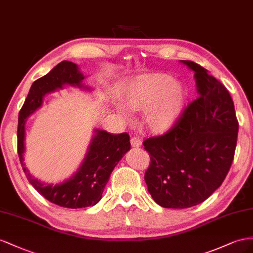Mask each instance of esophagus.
Returning a JSON list of instances; mask_svg holds the SVG:
<instances>
[{
    "label": "esophagus",
    "instance_id": "1",
    "mask_svg": "<svg viewBox=\"0 0 253 253\" xmlns=\"http://www.w3.org/2000/svg\"><path fill=\"white\" fill-rule=\"evenodd\" d=\"M131 146L132 147H140L142 145V142L141 140L138 138V136H133V138H131Z\"/></svg>",
    "mask_w": 253,
    "mask_h": 253
}]
</instances>
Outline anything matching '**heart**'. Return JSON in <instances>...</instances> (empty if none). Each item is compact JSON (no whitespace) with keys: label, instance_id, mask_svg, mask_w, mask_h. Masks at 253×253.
<instances>
[{"label":"heart","instance_id":"heart-1","mask_svg":"<svg viewBox=\"0 0 253 253\" xmlns=\"http://www.w3.org/2000/svg\"><path fill=\"white\" fill-rule=\"evenodd\" d=\"M189 95L182 83L168 74L153 73L132 79L121 100L129 110H143V122L150 131L165 133L181 118Z\"/></svg>","mask_w":253,"mask_h":253}]
</instances>
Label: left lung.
<instances>
[{"label":"left lung","mask_w":253,"mask_h":253,"mask_svg":"<svg viewBox=\"0 0 253 253\" xmlns=\"http://www.w3.org/2000/svg\"><path fill=\"white\" fill-rule=\"evenodd\" d=\"M194 72L198 98L169 131L143 142L150 155L145 182L163 208L197 206L221 185L233 162L239 122L226 86L208 70L180 60Z\"/></svg>","instance_id":"1"}]
</instances>
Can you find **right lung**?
<instances>
[{
  "label": "right lung",
  "instance_id": "right-lung-1",
  "mask_svg": "<svg viewBox=\"0 0 253 253\" xmlns=\"http://www.w3.org/2000/svg\"><path fill=\"white\" fill-rule=\"evenodd\" d=\"M84 78L76 63L61 61L32 84L18 122V154L28 181L50 203L69 209L95 206L102 198L112 170L130 149L128 133L112 134L95 128L81 167L66 181L57 184L42 182L25 167V124L28 117L42 106L43 97L62 89L63 85L91 91L90 86L83 84Z\"/></svg>",
  "mask_w": 253,
  "mask_h": 253
}]
</instances>
